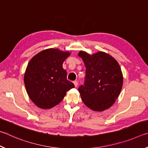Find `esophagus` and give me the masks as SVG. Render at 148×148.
<instances>
[{"instance_id": "obj_1", "label": "esophagus", "mask_w": 148, "mask_h": 148, "mask_svg": "<svg viewBox=\"0 0 148 148\" xmlns=\"http://www.w3.org/2000/svg\"><path fill=\"white\" fill-rule=\"evenodd\" d=\"M73 83H74V84H75V87H77V86H78V82H77V81H73Z\"/></svg>"}]
</instances>
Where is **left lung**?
Returning a JSON list of instances; mask_svg holds the SVG:
<instances>
[{"mask_svg":"<svg viewBox=\"0 0 148 148\" xmlns=\"http://www.w3.org/2000/svg\"><path fill=\"white\" fill-rule=\"evenodd\" d=\"M86 66L83 85L79 88L81 99L90 109L103 111L110 108L123 85V75L118 62L104 52L90 55L80 51Z\"/></svg>","mask_w":148,"mask_h":148,"instance_id":"1","label":"left lung"}]
</instances>
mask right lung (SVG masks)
<instances>
[{
  "instance_id": "right-lung-1",
  "label": "right lung",
  "mask_w": 148,
  "mask_h": 148,
  "mask_svg": "<svg viewBox=\"0 0 148 148\" xmlns=\"http://www.w3.org/2000/svg\"><path fill=\"white\" fill-rule=\"evenodd\" d=\"M70 53L49 49L30 60L26 69L24 82L27 94L41 108H51L60 103L66 92L75 87L67 79L62 64Z\"/></svg>"
}]
</instances>
